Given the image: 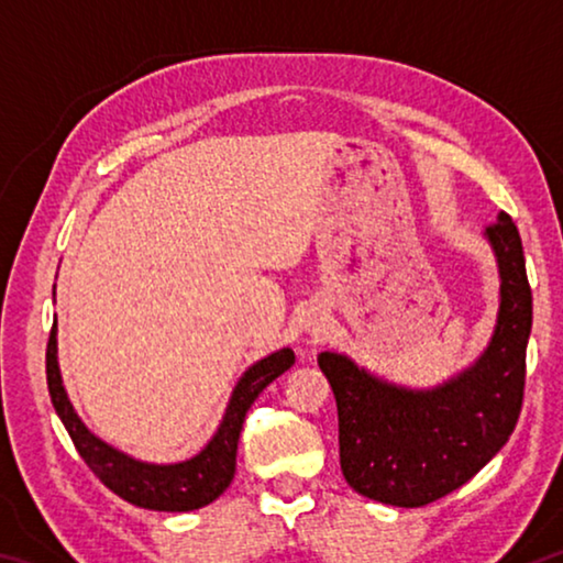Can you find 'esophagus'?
I'll return each mask as SVG.
<instances>
[{
  "label": "esophagus",
  "mask_w": 563,
  "mask_h": 563,
  "mask_svg": "<svg viewBox=\"0 0 563 563\" xmlns=\"http://www.w3.org/2000/svg\"><path fill=\"white\" fill-rule=\"evenodd\" d=\"M312 330H320V325H318V328H316V325H312Z\"/></svg>",
  "instance_id": "34e87169"
}]
</instances>
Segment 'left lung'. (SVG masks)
Instances as JSON below:
<instances>
[{
	"label": "left lung",
	"mask_w": 563,
	"mask_h": 563,
	"mask_svg": "<svg viewBox=\"0 0 563 563\" xmlns=\"http://www.w3.org/2000/svg\"><path fill=\"white\" fill-rule=\"evenodd\" d=\"M499 265V312L474 365L432 389L369 375L340 352H320L338 402L340 466L362 497L424 507L460 489L517 427L527 377L531 288L517 225L507 213L487 228Z\"/></svg>",
	"instance_id": "8db88e82"
}]
</instances>
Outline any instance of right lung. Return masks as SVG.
Listing matches in <instances>:
<instances>
[{
    "instance_id": "obj_1",
    "label": "right lung",
    "mask_w": 563,
    "mask_h": 563,
    "mask_svg": "<svg viewBox=\"0 0 563 563\" xmlns=\"http://www.w3.org/2000/svg\"><path fill=\"white\" fill-rule=\"evenodd\" d=\"M292 362L295 352L283 347L247 367L238 379L213 440L196 456L176 464L139 462L89 432V427L74 412V405L62 383L59 360H56V322L52 325L49 342H46V385H49L52 405L69 432L76 452L113 494L141 509L194 511L216 501L233 482L235 452L245 412L275 377L292 367Z\"/></svg>"
}]
</instances>
